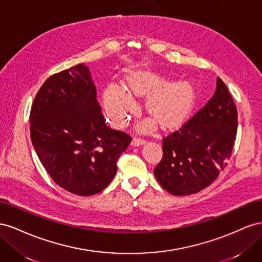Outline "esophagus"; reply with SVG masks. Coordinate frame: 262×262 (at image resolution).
<instances>
[{
    "label": "esophagus",
    "instance_id": "34e87169",
    "mask_svg": "<svg viewBox=\"0 0 262 262\" xmlns=\"http://www.w3.org/2000/svg\"><path fill=\"white\" fill-rule=\"evenodd\" d=\"M144 144H145V140H143V139H138V138H134V139L132 140V143H130V145H132V146H134V147L143 146Z\"/></svg>",
    "mask_w": 262,
    "mask_h": 262
}]
</instances>
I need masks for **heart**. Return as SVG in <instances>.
Returning a JSON list of instances; mask_svg holds the SVG:
<instances>
[{"label": "heart", "mask_w": 262, "mask_h": 262, "mask_svg": "<svg viewBox=\"0 0 262 262\" xmlns=\"http://www.w3.org/2000/svg\"><path fill=\"white\" fill-rule=\"evenodd\" d=\"M128 91L135 96L149 95L147 111L164 127L178 124L190 113L194 101L193 85L186 80L169 83V77L149 70L133 72L127 78ZM103 105L111 124L123 128L129 114L136 108V102L126 90L116 83L110 84L103 94ZM156 127L154 121H146L140 130L149 133Z\"/></svg>", "instance_id": "heart-1"}]
</instances>
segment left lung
<instances>
[{"label":"left lung","instance_id":"left-lung-1","mask_svg":"<svg viewBox=\"0 0 262 262\" xmlns=\"http://www.w3.org/2000/svg\"><path fill=\"white\" fill-rule=\"evenodd\" d=\"M237 133V108L221 78L216 90L180 129L163 138V157L154 170L173 195L198 193L213 183L230 158Z\"/></svg>","mask_w":262,"mask_h":262}]
</instances>
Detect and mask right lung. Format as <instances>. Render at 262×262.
Listing matches in <instances>:
<instances>
[{
  "mask_svg": "<svg viewBox=\"0 0 262 262\" xmlns=\"http://www.w3.org/2000/svg\"><path fill=\"white\" fill-rule=\"evenodd\" d=\"M31 138L38 158L59 186L81 196L104 190L130 136L106 126L91 72L79 63L49 77L31 110Z\"/></svg>",
  "mask_w": 262,
  "mask_h": 262,
  "instance_id": "1",
  "label": "right lung"
}]
</instances>
